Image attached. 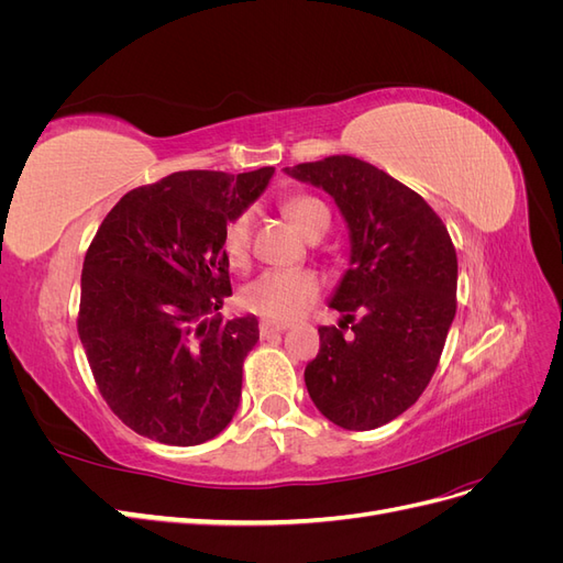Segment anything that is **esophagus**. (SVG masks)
Listing matches in <instances>:
<instances>
[{"instance_id": "1", "label": "esophagus", "mask_w": 563, "mask_h": 563, "mask_svg": "<svg viewBox=\"0 0 563 563\" xmlns=\"http://www.w3.org/2000/svg\"><path fill=\"white\" fill-rule=\"evenodd\" d=\"M286 327H282V323H272V321H261V338L267 340V338H275L279 333H284Z\"/></svg>"}]
</instances>
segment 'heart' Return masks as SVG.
Returning <instances> with one entry per match:
<instances>
[{
	"label": "heart",
	"instance_id": "heart-1",
	"mask_svg": "<svg viewBox=\"0 0 563 563\" xmlns=\"http://www.w3.org/2000/svg\"><path fill=\"white\" fill-rule=\"evenodd\" d=\"M284 211L291 216L296 228L312 240L329 230V209L317 197L294 195L284 201ZM253 213H236L223 232L225 258L232 265H244L251 249ZM321 294V279L310 269H267L249 282L242 291V305L269 321H296L308 312Z\"/></svg>",
	"mask_w": 563,
	"mask_h": 563
}]
</instances>
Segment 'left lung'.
Listing matches in <instances>:
<instances>
[{"label": "left lung", "mask_w": 563, "mask_h": 563, "mask_svg": "<svg viewBox=\"0 0 563 563\" xmlns=\"http://www.w3.org/2000/svg\"><path fill=\"white\" fill-rule=\"evenodd\" d=\"M286 174L335 199L352 244L329 302L343 319L319 329L305 385L338 428L376 430L411 408L434 376L455 317V246L428 201L368 162L333 155Z\"/></svg>", "instance_id": "8db88e82"}]
</instances>
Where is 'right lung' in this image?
<instances>
[{
	"label": "right lung",
	"mask_w": 563,
	"mask_h": 563,
	"mask_svg": "<svg viewBox=\"0 0 563 563\" xmlns=\"http://www.w3.org/2000/svg\"><path fill=\"white\" fill-rule=\"evenodd\" d=\"M272 174H172L126 192L93 236L77 333L100 395L141 437L197 446L240 406L258 319L209 314L232 296L225 225Z\"/></svg>",
	"instance_id": "right-lung-1"
}]
</instances>
